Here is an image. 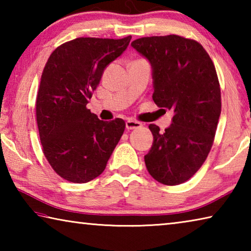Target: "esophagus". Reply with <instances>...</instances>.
Instances as JSON below:
<instances>
[{"mask_svg": "<svg viewBox=\"0 0 251 251\" xmlns=\"http://www.w3.org/2000/svg\"><path fill=\"white\" fill-rule=\"evenodd\" d=\"M142 127H143L142 123H139L137 121L128 120L126 122V128L127 129H138V128H142Z\"/></svg>", "mask_w": 251, "mask_h": 251, "instance_id": "obj_1", "label": "esophagus"}]
</instances>
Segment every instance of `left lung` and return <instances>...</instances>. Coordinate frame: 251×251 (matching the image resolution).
Segmentation results:
<instances>
[{
  "label": "left lung",
  "instance_id": "obj_1",
  "mask_svg": "<svg viewBox=\"0 0 251 251\" xmlns=\"http://www.w3.org/2000/svg\"><path fill=\"white\" fill-rule=\"evenodd\" d=\"M131 46L151 63L155 104L174 112L165 130L148 126L154 142L144 157L147 171L164 185L182 184L201 167L214 143L222 112L215 65L201 44L174 34L142 37Z\"/></svg>",
  "mask_w": 251,
  "mask_h": 251
}]
</instances>
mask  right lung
Wrapping results in <instances>:
<instances>
[{
    "label": "right lung",
    "instance_id": "add662e5",
    "mask_svg": "<svg viewBox=\"0 0 251 251\" xmlns=\"http://www.w3.org/2000/svg\"><path fill=\"white\" fill-rule=\"evenodd\" d=\"M131 36L78 37L62 44L46 62L36 96V121L46 159L71 182L100 176L125 130L122 118L99 120L86 105L110 62Z\"/></svg>",
    "mask_w": 251,
    "mask_h": 251
}]
</instances>
